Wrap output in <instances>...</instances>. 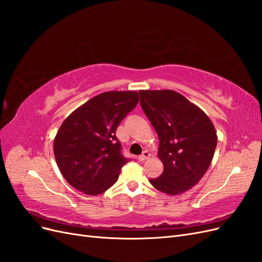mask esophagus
<instances>
[{
	"label": "esophagus",
	"mask_w": 262,
	"mask_h": 262,
	"mask_svg": "<svg viewBox=\"0 0 262 262\" xmlns=\"http://www.w3.org/2000/svg\"><path fill=\"white\" fill-rule=\"evenodd\" d=\"M150 156V154L147 152V150H144L143 153H142L141 155H139L138 156V160L140 161V162H143V161H145V160H147V158Z\"/></svg>",
	"instance_id": "obj_1"
}]
</instances>
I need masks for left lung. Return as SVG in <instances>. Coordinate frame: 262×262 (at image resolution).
I'll return each mask as SVG.
<instances>
[{
	"instance_id": "1",
	"label": "left lung",
	"mask_w": 262,
	"mask_h": 262,
	"mask_svg": "<svg viewBox=\"0 0 262 262\" xmlns=\"http://www.w3.org/2000/svg\"><path fill=\"white\" fill-rule=\"evenodd\" d=\"M140 104L160 139L158 157L164 171L149 179L154 188L169 195L195 186L210 167L217 143L210 118L181 94L140 91Z\"/></svg>"
}]
</instances>
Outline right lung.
<instances>
[{
  "instance_id": "1",
  "label": "right lung",
  "mask_w": 262,
  "mask_h": 262,
  "mask_svg": "<svg viewBox=\"0 0 262 262\" xmlns=\"http://www.w3.org/2000/svg\"><path fill=\"white\" fill-rule=\"evenodd\" d=\"M139 98V93L132 91L101 93L62 122L53 141V152L71 186L90 195L114 186L129 161L121 154L116 130Z\"/></svg>"
}]
</instances>
